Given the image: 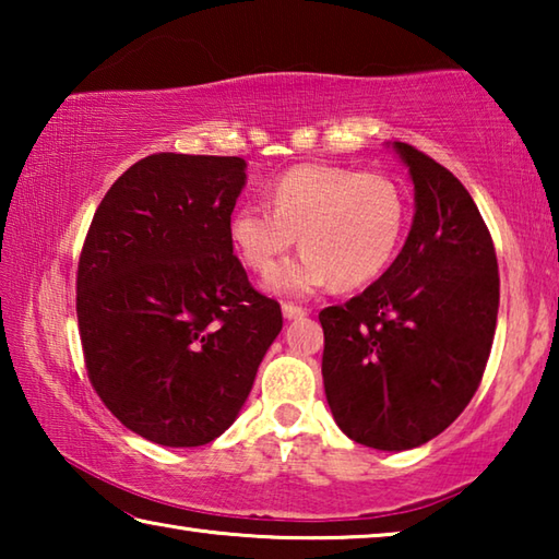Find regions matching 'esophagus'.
Listing matches in <instances>:
<instances>
[{
  "label": "esophagus",
  "mask_w": 559,
  "mask_h": 559,
  "mask_svg": "<svg viewBox=\"0 0 559 559\" xmlns=\"http://www.w3.org/2000/svg\"><path fill=\"white\" fill-rule=\"evenodd\" d=\"M308 310L300 308V306H293V302H283V318L286 320H298V318H306Z\"/></svg>",
  "instance_id": "1"
}]
</instances>
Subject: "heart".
<instances>
[{"label":"heart","instance_id":"1","mask_svg":"<svg viewBox=\"0 0 559 559\" xmlns=\"http://www.w3.org/2000/svg\"><path fill=\"white\" fill-rule=\"evenodd\" d=\"M273 212L243 202L229 216V241L257 273H269L300 241L302 257L266 278L278 296H313L335 281L357 288L382 276L400 251L406 197L380 173L306 163L276 177Z\"/></svg>","mask_w":559,"mask_h":559}]
</instances>
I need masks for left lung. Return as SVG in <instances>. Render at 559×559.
Instances as JSON below:
<instances>
[{"mask_svg": "<svg viewBox=\"0 0 559 559\" xmlns=\"http://www.w3.org/2000/svg\"><path fill=\"white\" fill-rule=\"evenodd\" d=\"M414 185L400 257L370 288L320 313L333 419L377 451H406L449 427L484 377L498 318V261L468 189L437 159L386 143Z\"/></svg>", "mask_w": 559, "mask_h": 559, "instance_id": "1", "label": "left lung"}]
</instances>
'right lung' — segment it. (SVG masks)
I'll return each instance as SVG.
<instances>
[{
  "instance_id": "right-lung-1",
  "label": "right lung",
  "mask_w": 559,
  "mask_h": 559,
  "mask_svg": "<svg viewBox=\"0 0 559 559\" xmlns=\"http://www.w3.org/2000/svg\"><path fill=\"white\" fill-rule=\"evenodd\" d=\"M246 159L150 155L93 214L75 313L93 390L130 431L204 447L231 427L283 328L229 241Z\"/></svg>"
}]
</instances>
